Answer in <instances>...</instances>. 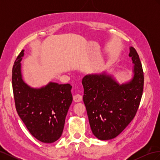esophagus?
I'll return each mask as SVG.
<instances>
[{
    "mask_svg": "<svg viewBox=\"0 0 160 160\" xmlns=\"http://www.w3.org/2000/svg\"><path fill=\"white\" fill-rule=\"evenodd\" d=\"M82 96L80 94H76L73 95V100L75 102H80L82 101Z\"/></svg>",
    "mask_w": 160,
    "mask_h": 160,
    "instance_id": "34e87169",
    "label": "esophagus"
}]
</instances>
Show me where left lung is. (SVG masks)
<instances>
[{"label": "left lung", "mask_w": 160, "mask_h": 160, "mask_svg": "<svg viewBox=\"0 0 160 160\" xmlns=\"http://www.w3.org/2000/svg\"><path fill=\"white\" fill-rule=\"evenodd\" d=\"M129 56L135 65L133 77L128 83L120 85L105 72L87 75L82 79L90 127L100 140L117 137L133 120L139 106L144 82L142 65L132 47Z\"/></svg>", "instance_id": "1"}]
</instances>
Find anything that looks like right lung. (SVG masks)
Wrapping results in <instances>:
<instances>
[{
  "label": "right lung",
  "mask_w": 160,
  "mask_h": 160,
  "mask_svg": "<svg viewBox=\"0 0 160 160\" xmlns=\"http://www.w3.org/2000/svg\"><path fill=\"white\" fill-rule=\"evenodd\" d=\"M22 50L14 62L12 83L14 103L19 117L32 136L43 143H53L63 131L67 111L72 103V86L50 82L34 89L22 78Z\"/></svg>",
  "instance_id": "right-lung-1"
}]
</instances>
